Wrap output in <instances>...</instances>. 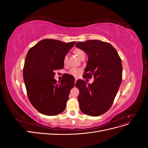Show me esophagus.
Returning a JSON list of instances; mask_svg holds the SVG:
<instances>
[{
    "mask_svg": "<svg viewBox=\"0 0 148 148\" xmlns=\"http://www.w3.org/2000/svg\"><path fill=\"white\" fill-rule=\"evenodd\" d=\"M77 79H78V78H75V83H76V82H77Z\"/></svg>",
    "mask_w": 148,
    "mask_h": 148,
    "instance_id": "1",
    "label": "esophagus"
}]
</instances>
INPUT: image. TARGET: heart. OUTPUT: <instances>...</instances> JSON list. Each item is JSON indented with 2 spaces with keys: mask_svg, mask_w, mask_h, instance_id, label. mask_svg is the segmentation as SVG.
Listing matches in <instances>:
<instances>
[{
  "mask_svg": "<svg viewBox=\"0 0 148 148\" xmlns=\"http://www.w3.org/2000/svg\"><path fill=\"white\" fill-rule=\"evenodd\" d=\"M74 53H75L77 56L79 58L81 57L83 54H84V52L81 50V49H76L74 50ZM67 59H68V57L67 56H65L64 57V63L66 64V61H67ZM80 73V70L78 69H76V68H73L70 69V70L69 71V73L71 75L74 76V77H78Z\"/></svg>",
  "mask_w": 148,
  "mask_h": 148,
  "instance_id": "1",
  "label": "heart"
}]
</instances>
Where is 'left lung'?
Instances as JSON below:
<instances>
[{"mask_svg":"<svg viewBox=\"0 0 148 148\" xmlns=\"http://www.w3.org/2000/svg\"><path fill=\"white\" fill-rule=\"evenodd\" d=\"M75 46L84 51L88 57L84 75L87 78L93 75L95 80L88 85L83 79L76 83L79 91V108L84 114L97 117L110 109L117 95L122 79V60L108 42L89 40L77 42Z\"/></svg>","mask_w":148,"mask_h":148,"instance_id":"obj_1","label":"left lung"}]
</instances>
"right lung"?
<instances>
[{"label":"right lung","mask_w":148,"mask_h":148,"mask_svg":"<svg viewBox=\"0 0 148 148\" xmlns=\"http://www.w3.org/2000/svg\"><path fill=\"white\" fill-rule=\"evenodd\" d=\"M75 41L42 39L28 51L23 68V79L29 100L34 108L46 115H56L65 107L75 79L66 74L60 83L54 79V71L64 66V57Z\"/></svg>","instance_id":"right-lung-1"}]
</instances>
